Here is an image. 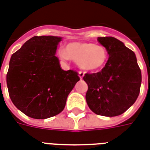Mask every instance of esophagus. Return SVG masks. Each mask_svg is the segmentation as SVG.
Here are the masks:
<instances>
[{"mask_svg":"<svg viewBox=\"0 0 150 150\" xmlns=\"http://www.w3.org/2000/svg\"><path fill=\"white\" fill-rule=\"evenodd\" d=\"M79 78L83 79L84 76V72L82 71H79Z\"/></svg>","mask_w":150,"mask_h":150,"instance_id":"1","label":"esophagus"}]
</instances>
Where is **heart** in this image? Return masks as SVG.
<instances>
[{
  "mask_svg": "<svg viewBox=\"0 0 150 150\" xmlns=\"http://www.w3.org/2000/svg\"><path fill=\"white\" fill-rule=\"evenodd\" d=\"M60 59H71L78 63L82 69L96 71L102 69L108 60V52L102 45L86 42H72L58 52Z\"/></svg>",
  "mask_w": 150,
  "mask_h": 150,
  "instance_id": "b5f03b06",
  "label": "heart"
}]
</instances>
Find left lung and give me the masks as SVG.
I'll return each instance as SVG.
<instances>
[{
  "label": "left lung",
  "instance_id": "1",
  "mask_svg": "<svg viewBox=\"0 0 150 150\" xmlns=\"http://www.w3.org/2000/svg\"><path fill=\"white\" fill-rule=\"evenodd\" d=\"M109 58L97 73H86L88 85L86 100L89 108L98 115L115 117L126 111L140 93L142 72L134 52L115 37H98Z\"/></svg>",
  "mask_w": 150,
  "mask_h": 150
}]
</instances>
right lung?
<instances>
[{"instance_id":"1","label":"right lung","mask_w":150,"mask_h":150,"mask_svg":"<svg viewBox=\"0 0 150 150\" xmlns=\"http://www.w3.org/2000/svg\"><path fill=\"white\" fill-rule=\"evenodd\" d=\"M61 40L33 36L11 56L6 77L9 97L28 117L45 119L59 114L80 79L78 72L60 67L55 52Z\"/></svg>"}]
</instances>
